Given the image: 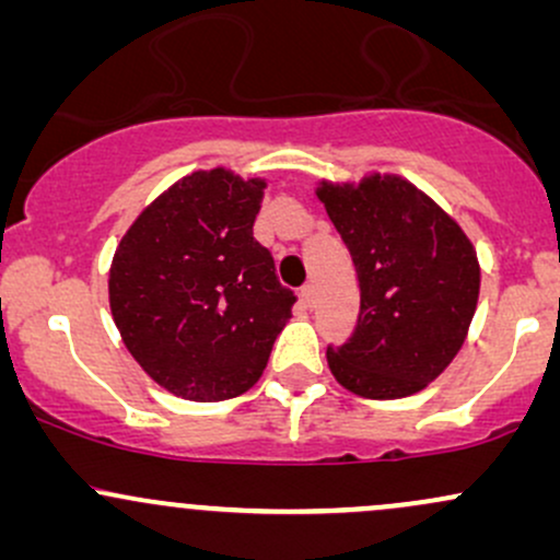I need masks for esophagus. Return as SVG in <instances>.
Wrapping results in <instances>:
<instances>
[{"mask_svg":"<svg viewBox=\"0 0 560 560\" xmlns=\"http://www.w3.org/2000/svg\"><path fill=\"white\" fill-rule=\"evenodd\" d=\"M300 298H302V302H305L307 307H313V302H316V287L305 284V287L300 289Z\"/></svg>","mask_w":560,"mask_h":560,"instance_id":"34e87169","label":"esophagus"}]
</instances>
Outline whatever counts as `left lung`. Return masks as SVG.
<instances>
[{"label":"left lung","mask_w":560,"mask_h":560,"mask_svg":"<svg viewBox=\"0 0 560 560\" xmlns=\"http://www.w3.org/2000/svg\"><path fill=\"white\" fill-rule=\"evenodd\" d=\"M350 249L361 316L326 361L345 389L397 400L434 382L466 342L479 300L477 249L432 197L392 173L316 189Z\"/></svg>","instance_id":"left-lung-1"}]
</instances>
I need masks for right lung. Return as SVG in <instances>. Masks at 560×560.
<instances>
[{
	"instance_id": "right-lung-1",
	"label": "right lung",
	"mask_w": 560,
	"mask_h": 560,
	"mask_svg": "<svg viewBox=\"0 0 560 560\" xmlns=\"http://www.w3.org/2000/svg\"><path fill=\"white\" fill-rule=\"evenodd\" d=\"M262 178L195 171L141 210L110 266L128 352L171 395L218 402L258 382L292 318L271 253L253 236Z\"/></svg>"
}]
</instances>
